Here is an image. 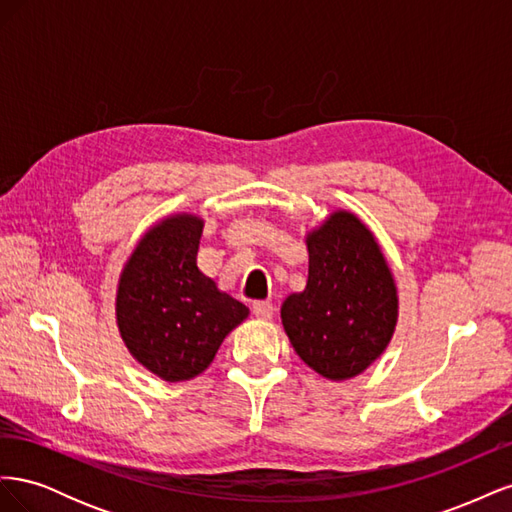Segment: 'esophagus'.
<instances>
[{"label": "esophagus", "mask_w": 512, "mask_h": 512, "mask_svg": "<svg viewBox=\"0 0 512 512\" xmlns=\"http://www.w3.org/2000/svg\"><path fill=\"white\" fill-rule=\"evenodd\" d=\"M252 312L260 320H269L273 316V303H269V301H256L252 305Z\"/></svg>", "instance_id": "obj_1"}]
</instances>
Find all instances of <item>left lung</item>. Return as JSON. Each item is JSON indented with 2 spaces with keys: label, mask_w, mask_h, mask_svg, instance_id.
I'll list each match as a JSON object with an SVG mask.
<instances>
[{
  "label": "left lung",
  "mask_w": 512,
  "mask_h": 512,
  "mask_svg": "<svg viewBox=\"0 0 512 512\" xmlns=\"http://www.w3.org/2000/svg\"><path fill=\"white\" fill-rule=\"evenodd\" d=\"M307 286L282 305L301 359L331 380L361 374L391 342L397 290L374 235L339 211L307 237Z\"/></svg>",
  "instance_id": "1"
}]
</instances>
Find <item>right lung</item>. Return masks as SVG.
Returning a JSON list of instances; mask_svg holds the SVG:
<instances>
[{"mask_svg": "<svg viewBox=\"0 0 512 512\" xmlns=\"http://www.w3.org/2000/svg\"><path fill=\"white\" fill-rule=\"evenodd\" d=\"M203 222L175 215L138 243L117 290V324L138 363L166 382L190 380L213 361L247 307L196 265Z\"/></svg>", "mask_w": 512, "mask_h": 512, "instance_id": "1", "label": "right lung"}]
</instances>
